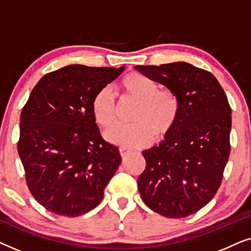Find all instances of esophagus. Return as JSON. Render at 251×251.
Masks as SVG:
<instances>
[{
    "mask_svg": "<svg viewBox=\"0 0 251 251\" xmlns=\"http://www.w3.org/2000/svg\"><path fill=\"white\" fill-rule=\"evenodd\" d=\"M130 152L128 150H126V149H120V154H121V156L122 157H126V155H128Z\"/></svg>",
    "mask_w": 251,
    "mask_h": 251,
    "instance_id": "obj_1",
    "label": "esophagus"
}]
</instances>
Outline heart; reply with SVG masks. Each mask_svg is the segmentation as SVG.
<instances>
[{"label":"heart","mask_w":251,"mask_h":251,"mask_svg":"<svg viewBox=\"0 0 251 251\" xmlns=\"http://www.w3.org/2000/svg\"><path fill=\"white\" fill-rule=\"evenodd\" d=\"M126 96L139 101L135 125H116L105 132L109 143L122 149H135L151 143L153 132L157 138L168 135L176 125L179 101L170 90H160L159 85L140 74H129L121 82ZM92 114L99 126L107 128L116 119V100L111 88L105 87L95 95L91 102Z\"/></svg>","instance_id":"heart-1"}]
</instances>
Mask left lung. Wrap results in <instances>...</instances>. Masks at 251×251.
<instances>
[{
	"instance_id": "1",
	"label": "left lung",
	"mask_w": 251,
	"mask_h": 251,
	"mask_svg": "<svg viewBox=\"0 0 251 251\" xmlns=\"http://www.w3.org/2000/svg\"><path fill=\"white\" fill-rule=\"evenodd\" d=\"M135 68L179 101L173 130L142 152L146 168L138 177L140 197L164 217H187L208 204L221 186L231 151L227 97L210 72L184 61Z\"/></svg>"
}]
</instances>
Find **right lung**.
Listing matches in <instances>:
<instances>
[{"instance_id":"right-lung-1","label":"right lung","mask_w":251,"mask_h":251,"mask_svg":"<svg viewBox=\"0 0 251 251\" xmlns=\"http://www.w3.org/2000/svg\"><path fill=\"white\" fill-rule=\"evenodd\" d=\"M123 71L68 65L44 75L30 92L18 153L30 193L48 211L77 217L104 198L121 155L102 139L91 102Z\"/></svg>"}]
</instances>
